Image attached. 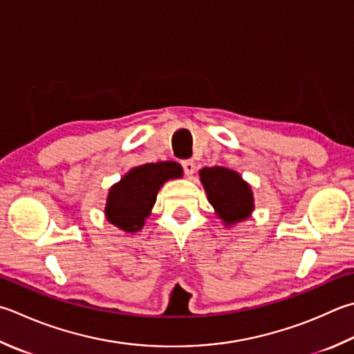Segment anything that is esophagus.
<instances>
[{
	"instance_id": "1",
	"label": "esophagus",
	"mask_w": 354,
	"mask_h": 354,
	"mask_svg": "<svg viewBox=\"0 0 354 354\" xmlns=\"http://www.w3.org/2000/svg\"><path fill=\"white\" fill-rule=\"evenodd\" d=\"M182 168L185 171V176L186 177H191L192 174H194V171H196V163L192 162V160H183Z\"/></svg>"
}]
</instances>
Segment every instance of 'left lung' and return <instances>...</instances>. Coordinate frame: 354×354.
<instances>
[{
	"label": "left lung",
	"mask_w": 354,
	"mask_h": 354,
	"mask_svg": "<svg viewBox=\"0 0 354 354\" xmlns=\"http://www.w3.org/2000/svg\"><path fill=\"white\" fill-rule=\"evenodd\" d=\"M198 174L208 202L223 220L225 226H232L251 216L254 209V197L251 186L239 172L214 166L200 169Z\"/></svg>",
	"instance_id": "left-lung-1"
}]
</instances>
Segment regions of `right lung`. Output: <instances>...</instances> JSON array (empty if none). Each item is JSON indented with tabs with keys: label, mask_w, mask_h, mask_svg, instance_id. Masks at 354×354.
<instances>
[{
	"label": "right lung",
	"mask_w": 354,
	"mask_h": 354,
	"mask_svg": "<svg viewBox=\"0 0 354 354\" xmlns=\"http://www.w3.org/2000/svg\"><path fill=\"white\" fill-rule=\"evenodd\" d=\"M182 174V166L176 162L146 163L132 168L109 189L104 208L108 222L124 232L142 230L156 203L158 189L165 182L180 178Z\"/></svg>",
	"instance_id": "right-lung-1"
}]
</instances>
